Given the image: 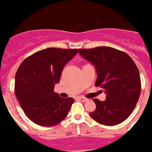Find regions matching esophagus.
<instances>
[{
	"instance_id": "34e87169",
	"label": "esophagus",
	"mask_w": 152,
	"mask_h": 152,
	"mask_svg": "<svg viewBox=\"0 0 152 152\" xmlns=\"http://www.w3.org/2000/svg\"><path fill=\"white\" fill-rule=\"evenodd\" d=\"M78 99H80V100L82 102H86L88 100V99H86V98H85V97H83V96H79L78 97Z\"/></svg>"
}]
</instances>
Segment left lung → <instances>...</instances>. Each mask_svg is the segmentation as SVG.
I'll return each instance as SVG.
<instances>
[{
    "label": "left lung",
    "instance_id": "1",
    "mask_svg": "<svg viewBox=\"0 0 152 152\" xmlns=\"http://www.w3.org/2000/svg\"><path fill=\"white\" fill-rule=\"evenodd\" d=\"M84 59L94 65L96 86L106 93V99H94L96 110L89 114L96 122L115 126L131 115L139 99L141 83L137 66L129 56L115 48L100 46L78 49Z\"/></svg>",
    "mask_w": 152,
    "mask_h": 152
}]
</instances>
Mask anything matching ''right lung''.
Here are the masks:
<instances>
[{
    "instance_id": "add662e5",
    "label": "right lung",
    "mask_w": 152,
    "mask_h": 152,
    "mask_svg": "<svg viewBox=\"0 0 152 152\" xmlns=\"http://www.w3.org/2000/svg\"><path fill=\"white\" fill-rule=\"evenodd\" d=\"M77 49L49 48L24 60L15 77V93L24 113L33 122L53 126L68 115L73 98H61L54 92L62 71Z\"/></svg>"
}]
</instances>
